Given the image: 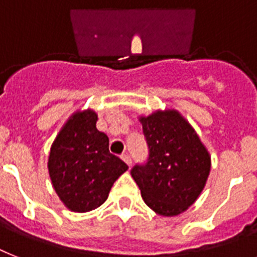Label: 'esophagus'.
Returning a JSON list of instances; mask_svg holds the SVG:
<instances>
[{"label":"esophagus","instance_id":"1","mask_svg":"<svg viewBox=\"0 0 257 257\" xmlns=\"http://www.w3.org/2000/svg\"><path fill=\"white\" fill-rule=\"evenodd\" d=\"M121 159L125 161V164L128 165V167H131V165H132V159H131V156H129V155H122V156H121Z\"/></svg>","mask_w":257,"mask_h":257}]
</instances>
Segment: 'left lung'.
<instances>
[{"label":"left lung","instance_id":"1","mask_svg":"<svg viewBox=\"0 0 257 257\" xmlns=\"http://www.w3.org/2000/svg\"><path fill=\"white\" fill-rule=\"evenodd\" d=\"M149 157L131 175L145 204L161 216L187 211L205 187L211 156L192 125L175 109L140 117Z\"/></svg>","mask_w":257,"mask_h":257}]
</instances>
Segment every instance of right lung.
I'll use <instances>...</instances> for the list:
<instances>
[{
	"instance_id": "obj_1",
	"label": "right lung",
	"mask_w": 257,
	"mask_h": 257,
	"mask_svg": "<svg viewBox=\"0 0 257 257\" xmlns=\"http://www.w3.org/2000/svg\"><path fill=\"white\" fill-rule=\"evenodd\" d=\"M92 109L69 117L52 144L49 176L64 205L73 212L96 209L128 165L109 152V139L96 128Z\"/></svg>"
}]
</instances>
